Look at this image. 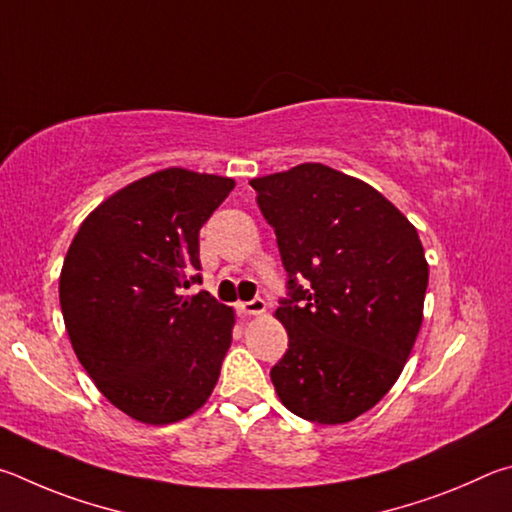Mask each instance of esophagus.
I'll return each instance as SVG.
<instances>
[{"instance_id":"esophagus-1","label":"esophagus","mask_w":512,"mask_h":512,"mask_svg":"<svg viewBox=\"0 0 512 512\" xmlns=\"http://www.w3.org/2000/svg\"><path fill=\"white\" fill-rule=\"evenodd\" d=\"M238 312L242 315H263L265 312V301L261 297L251 299V301H240L238 303Z\"/></svg>"}]
</instances>
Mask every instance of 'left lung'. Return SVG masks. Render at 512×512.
Wrapping results in <instances>:
<instances>
[{
    "label": "left lung",
    "mask_w": 512,
    "mask_h": 512,
    "mask_svg": "<svg viewBox=\"0 0 512 512\" xmlns=\"http://www.w3.org/2000/svg\"><path fill=\"white\" fill-rule=\"evenodd\" d=\"M276 233L288 351L272 366L292 414L342 425L378 405L414 348L429 281L418 231L373 186L324 164L251 179Z\"/></svg>",
    "instance_id": "8db88e82"
}]
</instances>
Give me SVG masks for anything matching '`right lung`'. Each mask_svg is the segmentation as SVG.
Wrapping results in <instances>:
<instances>
[{
    "label": "right lung",
    "mask_w": 512,
    "mask_h": 512,
    "mask_svg": "<svg viewBox=\"0 0 512 512\" xmlns=\"http://www.w3.org/2000/svg\"><path fill=\"white\" fill-rule=\"evenodd\" d=\"M236 182L166 168L80 224L60 274L71 346L98 391L148 425L200 409L231 346L233 310L200 290V229Z\"/></svg>",
    "instance_id": "add662e5"
}]
</instances>
